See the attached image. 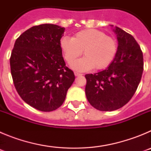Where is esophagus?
Segmentation results:
<instances>
[{
  "label": "esophagus",
  "instance_id": "34e87169",
  "mask_svg": "<svg viewBox=\"0 0 151 151\" xmlns=\"http://www.w3.org/2000/svg\"><path fill=\"white\" fill-rule=\"evenodd\" d=\"M74 74H75V76H82V74H81V73H76V72H75Z\"/></svg>",
  "mask_w": 151,
  "mask_h": 151
}]
</instances>
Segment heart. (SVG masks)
I'll return each mask as SVG.
<instances>
[{
    "label": "heart",
    "instance_id": "heart-1",
    "mask_svg": "<svg viewBox=\"0 0 151 151\" xmlns=\"http://www.w3.org/2000/svg\"><path fill=\"white\" fill-rule=\"evenodd\" d=\"M60 46L64 58L69 64L83 54L82 59L72 64L77 71H88L94 67L103 69L110 66L116 54V41L99 30L85 29L70 38L63 36L60 41Z\"/></svg>",
    "mask_w": 151,
    "mask_h": 151
}]
</instances>
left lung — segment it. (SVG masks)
Returning a JSON list of instances; mask_svg holds the SVG:
<instances>
[{
	"mask_svg": "<svg viewBox=\"0 0 151 151\" xmlns=\"http://www.w3.org/2000/svg\"><path fill=\"white\" fill-rule=\"evenodd\" d=\"M113 32L118 47L113 62L103 71L85 75L86 97L101 111H113L126 104L138 88L144 70L143 54L134 37L117 26Z\"/></svg>",
	"mask_w": 151,
	"mask_h": 151,
	"instance_id": "obj_1",
	"label": "left lung"
}]
</instances>
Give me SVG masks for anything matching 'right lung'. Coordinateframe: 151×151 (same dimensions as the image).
Returning <instances> with one entry per match:
<instances>
[{"label": "right lung", "mask_w": 151, "mask_h": 151, "mask_svg": "<svg viewBox=\"0 0 151 151\" xmlns=\"http://www.w3.org/2000/svg\"><path fill=\"white\" fill-rule=\"evenodd\" d=\"M65 28L42 24L30 28L16 41L10 59L13 84L26 104L50 112L65 101L75 75L66 66L60 41Z\"/></svg>", "instance_id": "add662e5"}]
</instances>
